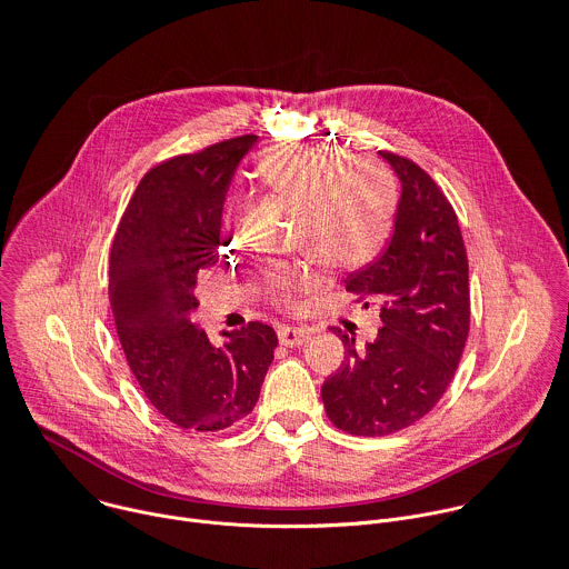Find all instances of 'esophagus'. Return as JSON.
Returning a JSON list of instances; mask_svg holds the SVG:
<instances>
[{"label": "esophagus", "mask_w": 569, "mask_h": 569, "mask_svg": "<svg viewBox=\"0 0 569 569\" xmlns=\"http://www.w3.org/2000/svg\"><path fill=\"white\" fill-rule=\"evenodd\" d=\"M309 336H311L309 329H302V327H280L278 329V340L287 348H298V346L307 343Z\"/></svg>", "instance_id": "1"}]
</instances>
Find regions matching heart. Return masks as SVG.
Instances as JSON below:
<instances>
[{
  "instance_id": "1",
  "label": "heart",
  "mask_w": 569,
  "mask_h": 569,
  "mask_svg": "<svg viewBox=\"0 0 569 569\" xmlns=\"http://www.w3.org/2000/svg\"><path fill=\"white\" fill-rule=\"evenodd\" d=\"M267 186L302 210L300 238L329 267L359 269L388 242L397 192L390 174L372 161L352 163L333 148L293 146L262 161ZM313 273L293 264H271L264 273L269 296L293 307L296 293L313 284Z\"/></svg>"
}]
</instances>
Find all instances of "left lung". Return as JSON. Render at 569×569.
<instances>
[{
	"label": "left lung",
	"mask_w": 569,
	"mask_h": 569,
	"mask_svg": "<svg viewBox=\"0 0 569 569\" xmlns=\"http://www.w3.org/2000/svg\"><path fill=\"white\" fill-rule=\"evenodd\" d=\"M399 174L401 199L386 251L350 273L355 302L381 305L372 343L333 329L346 363L322 383L329 421L357 437H383L428 415L456 377L471 325L469 260L443 190L412 159L379 152Z\"/></svg>",
	"instance_id": "8db88e82"
}]
</instances>
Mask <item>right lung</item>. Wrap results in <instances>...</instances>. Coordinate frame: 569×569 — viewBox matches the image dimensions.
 Wrapping results in <instances>:
<instances>
[{"label": "right lung", "mask_w": 569, "mask_h": 569, "mask_svg": "<svg viewBox=\"0 0 569 569\" xmlns=\"http://www.w3.org/2000/svg\"><path fill=\"white\" fill-rule=\"evenodd\" d=\"M256 134L154 166L139 181L109 253V305L132 375L177 428L217 432L258 403L278 348L258 320L212 348L190 320L197 276L219 260L221 206Z\"/></svg>", "instance_id": "right-lung-1"}]
</instances>
